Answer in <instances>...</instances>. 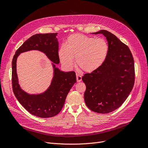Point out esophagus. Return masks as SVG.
<instances>
[{
	"mask_svg": "<svg viewBox=\"0 0 148 148\" xmlns=\"http://www.w3.org/2000/svg\"><path fill=\"white\" fill-rule=\"evenodd\" d=\"M77 82H80L82 80V77L79 75V74H77Z\"/></svg>",
	"mask_w": 148,
	"mask_h": 148,
	"instance_id": "obj_1",
	"label": "esophagus"
}]
</instances>
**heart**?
Returning <instances> with one entry per match:
<instances>
[{"label":"heart","mask_w":148,"mask_h":148,"mask_svg":"<svg viewBox=\"0 0 148 148\" xmlns=\"http://www.w3.org/2000/svg\"><path fill=\"white\" fill-rule=\"evenodd\" d=\"M108 45L103 38H94L80 34L69 36L65 45L59 50V57L65 66L72 68L74 59L76 65L84 72H92L98 68L106 59Z\"/></svg>","instance_id":"b5f03b06"}]
</instances>
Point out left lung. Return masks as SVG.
I'll return each instance as SVG.
<instances>
[{"label": "left lung", "mask_w": 148, "mask_h": 148, "mask_svg": "<svg viewBox=\"0 0 148 148\" xmlns=\"http://www.w3.org/2000/svg\"><path fill=\"white\" fill-rule=\"evenodd\" d=\"M94 34H103L108 42V52L102 65L82 80L86 89L85 103L92 111L108 113L118 108L133 88L135 80L134 59L128 47L106 30Z\"/></svg>", "instance_id": "1"}]
</instances>
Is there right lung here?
Listing matches in <instances>:
<instances>
[{"label": "right lung", "mask_w": 148, "mask_h": 148, "mask_svg": "<svg viewBox=\"0 0 148 148\" xmlns=\"http://www.w3.org/2000/svg\"><path fill=\"white\" fill-rule=\"evenodd\" d=\"M57 35L50 33L32 36L15 51L12 61V84L15 97L30 113L42 118L53 117L61 111L68 92L76 82L74 71H61L54 64L60 62ZM33 49L44 52L54 63V75L51 86L38 95H30L21 89L16 71V59L19 54Z\"/></svg>", "instance_id": "right-lung-1"}]
</instances>
